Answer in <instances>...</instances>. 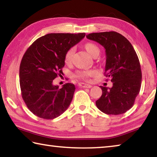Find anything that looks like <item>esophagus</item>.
<instances>
[{"instance_id": "obj_1", "label": "esophagus", "mask_w": 157, "mask_h": 157, "mask_svg": "<svg viewBox=\"0 0 157 157\" xmlns=\"http://www.w3.org/2000/svg\"><path fill=\"white\" fill-rule=\"evenodd\" d=\"M78 86L82 87V88H87V89L91 88V87H92L91 85L87 84H85V83H79Z\"/></svg>"}]
</instances>
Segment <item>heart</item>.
Listing matches in <instances>:
<instances>
[{
  "label": "heart",
  "instance_id": "heart-1",
  "mask_svg": "<svg viewBox=\"0 0 157 157\" xmlns=\"http://www.w3.org/2000/svg\"><path fill=\"white\" fill-rule=\"evenodd\" d=\"M85 48H86L87 52H88L89 54L91 55V56L94 55L95 54H96V53L100 52L99 48H98L96 45L93 44V43H87L86 45H85ZM73 52H74L73 48H72L69 49L68 50L65 55V62H71V59H72ZM96 73H97L96 71H95V70L81 71H78V72L76 73V77H78V78L82 79H88L89 78H91V77L94 76Z\"/></svg>",
  "mask_w": 157,
  "mask_h": 157
}]
</instances>
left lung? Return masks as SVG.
Segmentation results:
<instances>
[{
  "mask_svg": "<svg viewBox=\"0 0 157 157\" xmlns=\"http://www.w3.org/2000/svg\"><path fill=\"white\" fill-rule=\"evenodd\" d=\"M105 49V75L111 78V88L102 86V94L95 104L107 114L119 115L132 107L139 94L142 73L139 59L131 43L116 32L91 33L86 35Z\"/></svg>",
  "mask_w": 157,
  "mask_h": 157,
  "instance_id": "1",
  "label": "left lung"
}]
</instances>
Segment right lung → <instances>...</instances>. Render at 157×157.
Segmentation results:
<instances>
[{
    "instance_id": "right-lung-1",
    "label": "right lung",
    "mask_w": 157,
    "mask_h": 157,
    "mask_svg": "<svg viewBox=\"0 0 157 157\" xmlns=\"http://www.w3.org/2000/svg\"><path fill=\"white\" fill-rule=\"evenodd\" d=\"M85 33H50L37 39L26 50L19 68L21 95L28 108L44 119H54L67 109L73 100L75 85L59 89L53 79L63 73L65 55Z\"/></svg>"
}]
</instances>
